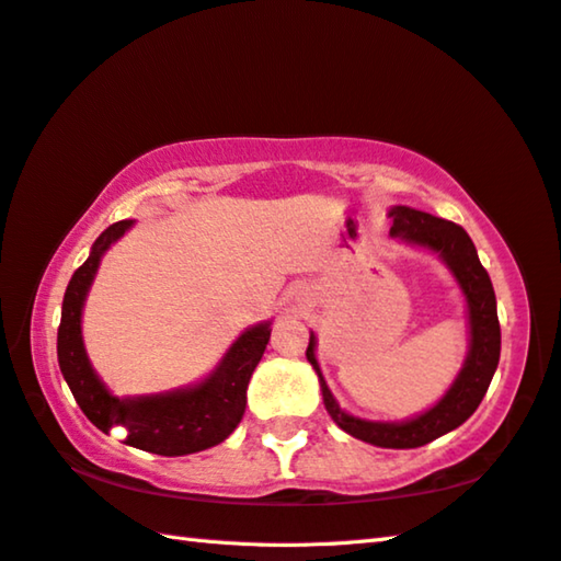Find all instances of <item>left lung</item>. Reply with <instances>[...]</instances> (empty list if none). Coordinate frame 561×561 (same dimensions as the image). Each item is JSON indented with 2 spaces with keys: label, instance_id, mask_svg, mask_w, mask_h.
<instances>
[{
  "label": "left lung",
  "instance_id": "8db88e82",
  "mask_svg": "<svg viewBox=\"0 0 561 561\" xmlns=\"http://www.w3.org/2000/svg\"><path fill=\"white\" fill-rule=\"evenodd\" d=\"M390 236L439 254L449 264L458 287L463 291L471 343H468V355L461 373H458V378L449 387V392L432 410L414 416V420L390 424L358 420V416L341 410L339 402L333 400L329 385L323 380L319 363H316L313 333L309 339L307 358L313 365V370L319 373L325 410H329L331 420L343 432L373 446H382V449H416V446L430 444L446 432L456 430V426H461L478 410L483 394L488 392V385L493 380L497 360H501V323H497L491 277H488L481 260H478L473 240L468 238V232L461 226L407 206H394L390 210Z\"/></svg>",
  "mask_w": 561,
  "mask_h": 561
}]
</instances>
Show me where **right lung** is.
Wrapping results in <instances>:
<instances>
[{
    "instance_id": "right-lung-1",
    "label": "right lung",
    "mask_w": 561,
    "mask_h": 561,
    "mask_svg": "<svg viewBox=\"0 0 561 561\" xmlns=\"http://www.w3.org/2000/svg\"><path fill=\"white\" fill-rule=\"evenodd\" d=\"M129 228L131 220H119L110 226L95 240L90 257L68 282L58 325L60 373H64L78 407L100 432L107 434L112 426H125V442L129 446L159 456H183L210 449V446L226 442L245 414L248 382L267 348L272 329L270 323L252 325L230 345L226 358L206 380L186 387V390L125 397V400L110 394L88 360L83 333H80V313H83L90 284L95 279L100 257Z\"/></svg>"
}]
</instances>
